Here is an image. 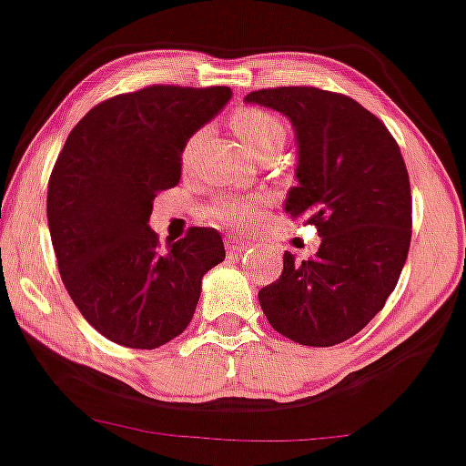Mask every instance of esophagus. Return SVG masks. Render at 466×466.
Instances as JSON below:
<instances>
[{
  "label": "esophagus",
  "instance_id": "34e87169",
  "mask_svg": "<svg viewBox=\"0 0 466 466\" xmlns=\"http://www.w3.org/2000/svg\"><path fill=\"white\" fill-rule=\"evenodd\" d=\"M248 248H249L248 240H243V238H238V237H228V238H226V249H228V254H232V256L243 254V251L248 249Z\"/></svg>",
  "mask_w": 466,
  "mask_h": 466
}]
</instances>
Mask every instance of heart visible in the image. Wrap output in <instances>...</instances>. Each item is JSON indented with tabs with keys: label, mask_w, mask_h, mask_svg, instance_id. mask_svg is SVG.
<instances>
[{
	"label": "heart",
	"mask_w": 466,
	"mask_h": 466,
	"mask_svg": "<svg viewBox=\"0 0 466 466\" xmlns=\"http://www.w3.org/2000/svg\"><path fill=\"white\" fill-rule=\"evenodd\" d=\"M232 127L254 156L267 147H282L284 138H287V127L282 119L262 108L237 110L232 116ZM190 145L193 141L184 149V158L188 156ZM208 215L223 226L249 228L260 217V201L256 198H218L212 201Z\"/></svg>",
	"instance_id": "1"
}]
</instances>
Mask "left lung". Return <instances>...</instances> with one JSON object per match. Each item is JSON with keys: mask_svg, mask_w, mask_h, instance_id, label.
<instances>
[{"mask_svg": "<svg viewBox=\"0 0 466 466\" xmlns=\"http://www.w3.org/2000/svg\"><path fill=\"white\" fill-rule=\"evenodd\" d=\"M287 115L297 134V184L284 210L315 226V258L284 251L282 276L258 290L271 328L299 345L332 347L382 310L406 265L412 195L400 145L343 93L262 88L245 97Z\"/></svg>", "mask_w": 466, "mask_h": 466, "instance_id": "left-lung-1", "label": "left lung"}]
</instances>
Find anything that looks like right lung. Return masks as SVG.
Segmentation results:
<instances>
[{
    "label": "right lung",
    "instance_id": "right-lung-1",
    "mask_svg": "<svg viewBox=\"0 0 466 466\" xmlns=\"http://www.w3.org/2000/svg\"><path fill=\"white\" fill-rule=\"evenodd\" d=\"M232 91L151 84L104 99L73 127L47 184V223L66 293L99 334L156 350L188 328L221 234L190 228L160 245L154 199L182 176V151Z\"/></svg>",
    "mask_w": 466,
    "mask_h": 466
}]
</instances>
